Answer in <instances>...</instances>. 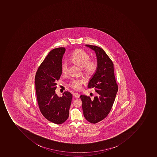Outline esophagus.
Segmentation results:
<instances>
[{
    "mask_svg": "<svg viewBox=\"0 0 157 157\" xmlns=\"http://www.w3.org/2000/svg\"><path fill=\"white\" fill-rule=\"evenodd\" d=\"M73 95L75 97L77 98H79V97H80V95H79V94H78L77 93H75V92L73 93Z\"/></svg>",
    "mask_w": 157,
    "mask_h": 157,
    "instance_id": "obj_1",
    "label": "esophagus"
}]
</instances>
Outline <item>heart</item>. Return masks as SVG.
<instances>
[{"label":"heart","instance_id":"heart-1","mask_svg":"<svg viewBox=\"0 0 157 157\" xmlns=\"http://www.w3.org/2000/svg\"><path fill=\"white\" fill-rule=\"evenodd\" d=\"M90 59V55L83 50L75 51L70 59L72 62L82 68L83 73L87 76L93 75L96 72L98 67L97 60ZM61 71L64 74L67 72L68 64L67 63L63 62L62 63ZM82 83V80H74L72 82V86L75 90H78L81 88Z\"/></svg>","mask_w":157,"mask_h":157}]
</instances>
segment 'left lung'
Returning <instances> with one entry per match:
<instances>
[{
  "mask_svg": "<svg viewBox=\"0 0 157 157\" xmlns=\"http://www.w3.org/2000/svg\"><path fill=\"white\" fill-rule=\"evenodd\" d=\"M95 51L98 63L97 70L89 82V88H94L97 96L93 99L81 95L83 115L85 119L96 124L104 119L110 111L118 91L112 60L101 48L86 45Z\"/></svg>",
  "mask_w": 157,
  "mask_h": 157,
  "instance_id": "left-lung-1",
  "label": "left lung"
}]
</instances>
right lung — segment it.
I'll return each instance as SVG.
<instances>
[{"instance_id": "obj_1", "label": "right lung", "mask_w": 157, "mask_h": 157, "mask_svg": "<svg viewBox=\"0 0 157 157\" xmlns=\"http://www.w3.org/2000/svg\"><path fill=\"white\" fill-rule=\"evenodd\" d=\"M65 51V48L50 51L39 67L35 77L40 112L47 120L56 124H61L67 119L73 97L68 91L63 93L61 97L55 92L56 82L62 75V60Z\"/></svg>"}]
</instances>
